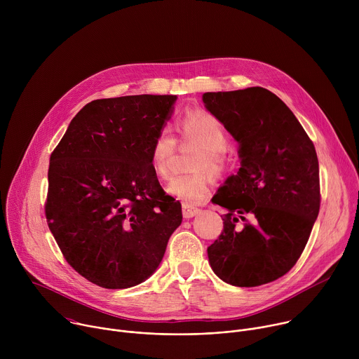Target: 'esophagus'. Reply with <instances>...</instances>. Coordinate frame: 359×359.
Returning a JSON list of instances; mask_svg holds the SVG:
<instances>
[{
    "label": "esophagus",
    "instance_id": "esophagus-1",
    "mask_svg": "<svg viewBox=\"0 0 359 359\" xmlns=\"http://www.w3.org/2000/svg\"><path fill=\"white\" fill-rule=\"evenodd\" d=\"M182 212H183V217H184L186 220H189V219H193L194 216H197V215L200 213V209H197V208H193V206H190V204H186V203H183V206H182Z\"/></svg>",
    "mask_w": 359,
    "mask_h": 359
}]
</instances>
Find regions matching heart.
<instances>
[{
	"label": "heart",
	"mask_w": 359,
	"mask_h": 359,
	"mask_svg": "<svg viewBox=\"0 0 359 359\" xmlns=\"http://www.w3.org/2000/svg\"><path fill=\"white\" fill-rule=\"evenodd\" d=\"M179 132L183 142L193 143L201 149L194 162V170H209L213 176H220L227 168L226 149L230 135L222 122L204 111H187L180 122ZM176 150V139L166 129L161 130L150 147L151 170L158 177L168 179L170 175V159ZM210 177L206 172L193 175H179L172 177L166 191L184 201L196 204L209 193Z\"/></svg>",
	"instance_id": "obj_1"
}]
</instances>
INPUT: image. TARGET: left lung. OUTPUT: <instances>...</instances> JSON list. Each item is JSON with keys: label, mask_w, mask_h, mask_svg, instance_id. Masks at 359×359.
Returning <instances> with one entry per match:
<instances>
[{"label": "left lung", "mask_w": 359, "mask_h": 359, "mask_svg": "<svg viewBox=\"0 0 359 359\" xmlns=\"http://www.w3.org/2000/svg\"><path fill=\"white\" fill-rule=\"evenodd\" d=\"M203 104L238 143L240 169L213 203L227 209L223 231L208 248L215 274L236 287H257L288 273L320 212L314 143L284 102L252 86L203 93ZM248 214L252 224L236 223Z\"/></svg>", "instance_id": "8db88e82"}]
</instances>
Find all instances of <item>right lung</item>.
<instances>
[{"instance_id": "1", "label": "right lung", "mask_w": 359, "mask_h": 359, "mask_svg": "<svg viewBox=\"0 0 359 359\" xmlns=\"http://www.w3.org/2000/svg\"><path fill=\"white\" fill-rule=\"evenodd\" d=\"M176 95L96 99L71 121L49 159L45 215L64 257L111 290L143 283L159 267L182 206L150 165V147Z\"/></svg>"}]
</instances>
